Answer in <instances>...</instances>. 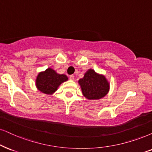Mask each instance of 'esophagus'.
Here are the masks:
<instances>
[{
	"instance_id": "esophagus-1",
	"label": "esophagus",
	"mask_w": 152,
	"mask_h": 152,
	"mask_svg": "<svg viewBox=\"0 0 152 152\" xmlns=\"http://www.w3.org/2000/svg\"><path fill=\"white\" fill-rule=\"evenodd\" d=\"M69 79L72 80H74V75H71V76H69Z\"/></svg>"
}]
</instances>
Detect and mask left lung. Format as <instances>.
Wrapping results in <instances>:
<instances>
[{"mask_svg":"<svg viewBox=\"0 0 152 152\" xmlns=\"http://www.w3.org/2000/svg\"><path fill=\"white\" fill-rule=\"evenodd\" d=\"M82 93L88 99H99L104 97L109 90V83L104 76L88 69L83 78L78 80Z\"/></svg>","mask_w":152,"mask_h":152,"instance_id":"8db88e82","label":"left lung"}]
</instances>
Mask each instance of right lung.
I'll return each mask as SVG.
<instances>
[{
    "instance_id": "1",
    "label": "right lung",
    "mask_w": 152,
    "mask_h": 152,
    "mask_svg": "<svg viewBox=\"0 0 152 152\" xmlns=\"http://www.w3.org/2000/svg\"><path fill=\"white\" fill-rule=\"evenodd\" d=\"M67 80L68 77L65 74H59L53 69L48 68L38 74L36 86L42 93L52 95L56 91L61 83Z\"/></svg>"
}]
</instances>
